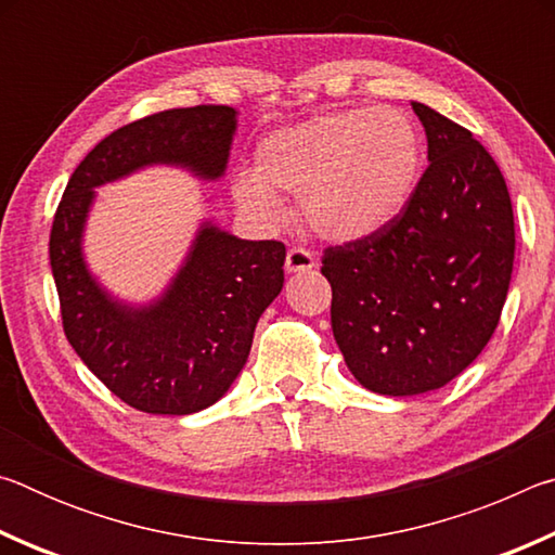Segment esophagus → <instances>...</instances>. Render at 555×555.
<instances>
[{
    "label": "esophagus",
    "mask_w": 555,
    "mask_h": 555,
    "mask_svg": "<svg viewBox=\"0 0 555 555\" xmlns=\"http://www.w3.org/2000/svg\"><path fill=\"white\" fill-rule=\"evenodd\" d=\"M315 267V255L306 247H291L286 251V271L300 274V271H311Z\"/></svg>",
    "instance_id": "1"
}]
</instances>
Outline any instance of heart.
<instances>
[{"mask_svg":"<svg viewBox=\"0 0 555 555\" xmlns=\"http://www.w3.org/2000/svg\"><path fill=\"white\" fill-rule=\"evenodd\" d=\"M424 168V137L406 112L354 107L276 129L257 146L255 171L234 181L244 208L276 218L279 193L300 198L325 240L372 237L406 210Z\"/></svg>","mask_w":555,"mask_h":555,"instance_id":"heart-1","label":"heart"}]
</instances>
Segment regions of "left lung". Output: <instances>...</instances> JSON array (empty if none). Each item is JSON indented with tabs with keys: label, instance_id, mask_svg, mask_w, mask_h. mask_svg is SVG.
<instances>
[{
	"label": "left lung",
	"instance_id": "obj_1",
	"mask_svg": "<svg viewBox=\"0 0 555 555\" xmlns=\"http://www.w3.org/2000/svg\"><path fill=\"white\" fill-rule=\"evenodd\" d=\"M428 168L397 220L327 247L335 343L354 379L413 397L455 379L490 343L514 269V212L490 152L465 127L411 102Z\"/></svg>",
	"mask_w": 555,
	"mask_h": 555
}]
</instances>
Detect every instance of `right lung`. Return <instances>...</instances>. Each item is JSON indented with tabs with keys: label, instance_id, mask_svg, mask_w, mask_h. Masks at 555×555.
<instances>
[{
	"label": "right lung",
	"instance_id": "right-lung-1",
	"mask_svg": "<svg viewBox=\"0 0 555 555\" xmlns=\"http://www.w3.org/2000/svg\"><path fill=\"white\" fill-rule=\"evenodd\" d=\"M237 109H166L119 127L75 168L51 228V271L63 331L88 370L131 409L185 416L208 409L237 379L259 315L284 286V242L240 240L205 222L166 294L144 308L112 298L86 267L80 240L102 183L176 164L220 178Z\"/></svg>",
	"mask_w": 555,
	"mask_h": 555
}]
</instances>
